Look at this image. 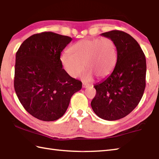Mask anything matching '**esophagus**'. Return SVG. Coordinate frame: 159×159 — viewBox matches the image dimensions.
<instances>
[{"instance_id":"34e87169","label":"esophagus","mask_w":159,"mask_h":159,"mask_svg":"<svg viewBox=\"0 0 159 159\" xmlns=\"http://www.w3.org/2000/svg\"><path fill=\"white\" fill-rule=\"evenodd\" d=\"M88 86H89V85H88V84H86V83H83V88H88Z\"/></svg>"}]
</instances>
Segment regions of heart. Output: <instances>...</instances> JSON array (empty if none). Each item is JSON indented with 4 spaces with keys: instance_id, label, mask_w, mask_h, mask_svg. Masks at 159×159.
<instances>
[{
    "instance_id": "1",
    "label": "heart",
    "mask_w": 159,
    "mask_h": 159,
    "mask_svg": "<svg viewBox=\"0 0 159 159\" xmlns=\"http://www.w3.org/2000/svg\"><path fill=\"white\" fill-rule=\"evenodd\" d=\"M70 52L61 56V63L73 78L79 76L85 66L84 80H91L94 75L103 79L112 72L116 63V46L110 38L80 40L70 47Z\"/></svg>"
}]
</instances>
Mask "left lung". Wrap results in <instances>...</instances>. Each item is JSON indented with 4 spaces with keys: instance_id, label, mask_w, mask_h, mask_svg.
Masks as SVG:
<instances>
[{
    "instance_id": "obj_1",
    "label": "left lung",
    "mask_w": 159,
    "mask_h": 159,
    "mask_svg": "<svg viewBox=\"0 0 159 159\" xmlns=\"http://www.w3.org/2000/svg\"><path fill=\"white\" fill-rule=\"evenodd\" d=\"M101 35L114 40L117 61L110 75L94 85L96 94L91 106L98 117L116 120L131 112L143 95L146 59L138 42L129 34L112 30Z\"/></svg>"
}]
</instances>
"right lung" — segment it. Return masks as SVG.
<instances>
[{"mask_svg": "<svg viewBox=\"0 0 159 159\" xmlns=\"http://www.w3.org/2000/svg\"><path fill=\"white\" fill-rule=\"evenodd\" d=\"M71 40L51 32L34 34L16 54L15 92L27 112L39 120L60 119L71 96L82 88V83L68 75L61 63V53Z\"/></svg>", "mask_w": 159, "mask_h": 159, "instance_id": "obj_1", "label": "right lung"}]
</instances>
